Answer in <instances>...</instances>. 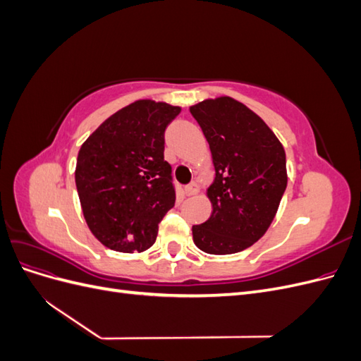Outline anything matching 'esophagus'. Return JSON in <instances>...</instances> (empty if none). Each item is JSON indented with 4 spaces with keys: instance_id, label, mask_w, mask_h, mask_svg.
I'll return each mask as SVG.
<instances>
[{
    "instance_id": "obj_1",
    "label": "esophagus",
    "mask_w": 361,
    "mask_h": 361,
    "mask_svg": "<svg viewBox=\"0 0 361 361\" xmlns=\"http://www.w3.org/2000/svg\"><path fill=\"white\" fill-rule=\"evenodd\" d=\"M197 191H199L197 182H191L187 185V187H185V194L187 195H194V194H197Z\"/></svg>"
}]
</instances>
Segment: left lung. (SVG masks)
<instances>
[{
	"instance_id": "obj_1",
	"label": "left lung",
	"mask_w": 361,
	"mask_h": 361,
	"mask_svg": "<svg viewBox=\"0 0 361 361\" xmlns=\"http://www.w3.org/2000/svg\"><path fill=\"white\" fill-rule=\"evenodd\" d=\"M209 143L215 180L207 190L212 215L192 226L204 253L232 255L253 245L268 231L285 194L286 155L257 114L232 97L190 108Z\"/></svg>"
}]
</instances>
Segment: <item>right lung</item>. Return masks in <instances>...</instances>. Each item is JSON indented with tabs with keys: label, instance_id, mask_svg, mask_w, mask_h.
Masks as SVG:
<instances>
[{
	"label": "right lung",
	"instance_id": "1",
	"mask_svg": "<svg viewBox=\"0 0 361 361\" xmlns=\"http://www.w3.org/2000/svg\"><path fill=\"white\" fill-rule=\"evenodd\" d=\"M179 113V106L137 101L81 146L76 190L87 224L105 247L134 253L154 245L158 224L176 202L164 135Z\"/></svg>",
	"mask_w": 361,
	"mask_h": 361
}]
</instances>
